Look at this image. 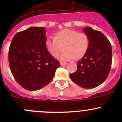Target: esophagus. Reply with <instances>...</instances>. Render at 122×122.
<instances>
[{"label": "esophagus", "mask_w": 122, "mask_h": 122, "mask_svg": "<svg viewBox=\"0 0 122 122\" xmlns=\"http://www.w3.org/2000/svg\"><path fill=\"white\" fill-rule=\"evenodd\" d=\"M60 64L61 66H64L67 65V63H64V62H60Z\"/></svg>", "instance_id": "34e87169"}]
</instances>
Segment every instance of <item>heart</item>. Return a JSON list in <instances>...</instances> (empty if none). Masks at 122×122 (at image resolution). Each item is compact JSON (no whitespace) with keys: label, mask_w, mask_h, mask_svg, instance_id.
I'll return each instance as SVG.
<instances>
[{"label":"heart","mask_w":122,"mask_h":122,"mask_svg":"<svg viewBox=\"0 0 122 122\" xmlns=\"http://www.w3.org/2000/svg\"><path fill=\"white\" fill-rule=\"evenodd\" d=\"M89 45L88 36L84 33L76 30L64 29L55 34L54 38H48L45 41L46 49L52 56H60L62 61H67L73 58L75 60L81 58L86 54Z\"/></svg>","instance_id":"heart-1"}]
</instances>
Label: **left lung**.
I'll return each instance as SVG.
<instances>
[{"mask_svg": "<svg viewBox=\"0 0 122 122\" xmlns=\"http://www.w3.org/2000/svg\"><path fill=\"white\" fill-rule=\"evenodd\" d=\"M83 31L89 40L88 50L77 62V71L70 76L81 87L93 88L102 84L109 76L112 61V46L101 32L90 27H85Z\"/></svg>", "mask_w": 122, "mask_h": 122, "instance_id": "left-lung-1", "label": "left lung"}]
</instances>
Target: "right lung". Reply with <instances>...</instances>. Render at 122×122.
<instances>
[{
  "label": "right lung",
  "instance_id": "1",
  "mask_svg": "<svg viewBox=\"0 0 122 122\" xmlns=\"http://www.w3.org/2000/svg\"><path fill=\"white\" fill-rule=\"evenodd\" d=\"M45 29L30 27L15 34L9 49V64L15 80L27 90L48 84L60 66L45 46Z\"/></svg>",
  "mask_w": 122,
  "mask_h": 122
}]
</instances>
